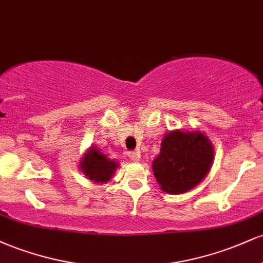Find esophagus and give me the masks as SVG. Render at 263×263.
Returning a JSON list of instances; mask_svg holds the SVG:
<instances>
[{
  "label": "esophagus",
  "instance_id": "34e87169",
  "mask_svg": "<svg viewBox=\"0 0 263 263\" xmlns=\"http://www.w3.org/2000/svg\"><path fill=\"white\" fill-rule=\"evenodd\" d=\"M128 157H129V159H131V161L138 162V161H140V158H141V153L138 152V151H136V152H128Z\"/></svg>",
  "mask_w": 263,
  "mask_h": 263
}]
</instances>
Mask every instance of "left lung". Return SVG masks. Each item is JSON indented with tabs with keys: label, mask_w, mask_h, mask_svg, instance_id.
<instances>
[{
	"label": "left lung",
	"mask_w": 263,
	"mask_h": 263,
	"mask_svg": "<svg viewBox=\"0 0 263 263\" xmlns=\"http://www.w3.org/2000/svg\"><path fill=\"white\" fill-rule=\"evenodd\" d=\"M213 159L214 148L208 136L199 131L174 129L163 137L152 170L163 192L182 194L206 177Z\"/></svg>",
	"instance_id": "1"
}]
</instances>
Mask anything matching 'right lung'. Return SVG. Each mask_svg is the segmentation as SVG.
<instances>
[{
  "label": "right lung",
  "instance_id": "1",
  "mask_svg": "<svg viewBox=\"0 0 263 263\" xmlns=\"http://www.w3.org/2000/svg\"><path fill=\"white\" fill-rule=\"evenodd\" d=\"M79 167L87 179L92 180L93 183L102 184L107 183L111 179L120 164L100 152L98 147L92 146L81 158Z\"/></svg>",
  "mask_w": 263,
  "mask_h": 263
}]
</instances>
